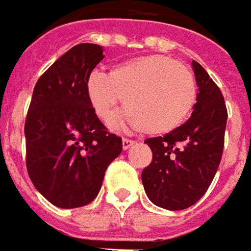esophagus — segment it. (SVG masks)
Here are the masks:
<instances>
[{
    "mask_svg": "<svg viewBox=\"0 0 251 251\" xmlns=\"http://www.w3.org/2000/svg\"><path fill=\"white\" fill-rule=\"evenodd\" d=\"M133 143H134L133 140H130V139H125V137H124V139H122V149H124V150H127Z\"/></svg>",
    "mask_w": 251,
    "mask_h": 251,
    "instance_id": "1",
    "label": "esophagus"
}]
</instances>
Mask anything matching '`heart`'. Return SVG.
<instances>
[{
  "instance_id": "b5f03b06",
  "label": "heart",
  "mask_w": 251,
  "mask_h": 251,
  "mask_svg": "<svg viewBox=\"0 0 251 251\" xmlns=\"http://www.w3.org/2000/svg\"><path fill=\"white\" fill-rule=\"evenodd\" d=\"M86 96L100 119L124 101L129 109L112 118L114 127L133 126L147 133L172 132L185 122L197 100L192 71L165 55H146L115 65L108 75L91 72Z\"/></svg>"
}]
</instances>
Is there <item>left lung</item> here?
Wrapping results in <instances>:
<instances>
[{
	"label": "left lung",
	"instance_id": "1",
	"mask_svg": "<svg viewBox=\"0 0 251 251\" xmlns=\"http://www.w3.org/2000/svg\"><path fill=\"white\" fill-rule=\"evenodd\" d=\"M199 87L192 117L165 136L144 143L152 160L143 169L146 195L161 208L177 211L196 204L220 167L228 111L220 87L199 62H192Z\"/></svg>",
	"mask_w": 251,
	"mask_h": 251
}]
</instances>
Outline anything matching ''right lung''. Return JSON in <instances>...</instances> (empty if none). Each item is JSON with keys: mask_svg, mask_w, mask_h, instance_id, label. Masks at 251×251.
<instances>
[{"mask_svg": "<svg viewBox=\"0 0 251 251\" xmlns=\"http://www.w3.org/2000/svg\"><path fill=\"white\" fill-rule=\"evenodd\" d=\"M102 58V47L77 44L33 90L25 122L26 168L34 187L59 208L91 203L122 151V139L101 124L86 96V80Z\"/></svg>", "mask_w": 251, "mask_h": 251, "instance_id": "right-lung-1", "label": "right lung"}]
</instances>
